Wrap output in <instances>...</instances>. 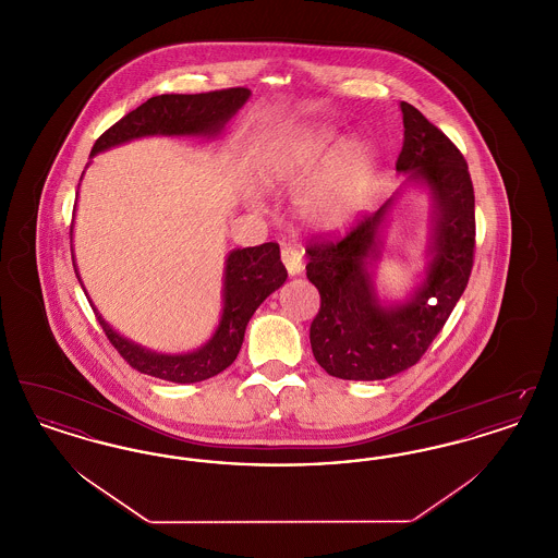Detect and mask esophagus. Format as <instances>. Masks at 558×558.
Instances as JSON below:
<instances>
[{"label": "esophagus", "instance_id": "34e87169", "mask_svg": "<svg viewBox=\"0 0 558 558\" xmlns=\"http://www.w3.org/2000/svg\"><path fill=\"white\" fill-rule=\"evenodd\" d=\"M280 257H282V264L287 266L291 276L301 274V269H303V253H301V248L296 244H291V242L282 244Z\"/></svg>", "mask_w": 558, "mask_h": 558}]
</instances>
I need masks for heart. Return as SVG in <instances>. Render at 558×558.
<instances>
[{
    "mask_svg": "<svg viewBox=\"0 0 558 558\" xmlns=\"http://www.w3.org/2000/svg\"><path fill=\"white\" fill-rule=\"evenodd\" d=\"M337 142L339 133L330 128H305L287 135L267 160L269 180L296 182L319 169L299 201L301 215L318 228H337L351 219L374 180L371 144L360 137Z\"/></svg>",
    "mask_w": 558,
    "mask_h": 558,
    "instance_id": "b5f03b06",
    "label": "heart"
}]
</instances>
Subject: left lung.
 I'll use <instances>...</instances> for the list:
<instances>
[{"label": "left lung", "instance_id": "left-lung-1", "mask_svg": "<svg viewBox=\"0 0 558 558\" xmlns=\"http://www.w3.org/2000/svg\"><path fill=\"white\" fill-rule=\"evenodd\" d=\"M403 146L398 171L425 182L433 198L430 264L423 287L393 307H383L368 262L378 259V228L391 207L357 219L343 236L310 242L307 278L319 292L310 341L330 376L380 380L414 366L450 318L469 284L475 257V192L456 144L418 108L401 102Z\"/></svg>", "mask_w": 558, "mask_h": 558}]
</instances>
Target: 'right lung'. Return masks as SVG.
<instances>
[{"label": "right lung", "mask_w": 558, "mask_h": 558, "mask_svg": "<svg viewBox=\"0 0 558 558\" xmlns=\"http://www.w3.org/2000/svg\"><path fill=\"white\" fill-rule=\"evenodd\" d=\"M248 96L251 89L246 87H230L207 94L155 96L108 128L96 140L92 157L144 135H215L236 114ZM284 280L287 267L280 262V246L276 242L232 251L226 259L223 312L219 326L209 343L184 355H165L135 345L114 332L96 312V307H92L110 345L121 353L132 368L171 383H198L226 371L236 360L248 319L271 292L284 284Z\"/></svg>", "instance_id": "right-lung-1"}]
</instances>
